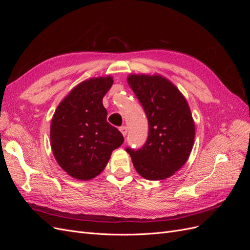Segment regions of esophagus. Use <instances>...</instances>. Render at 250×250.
<instances>
[{"label": "esophagus", "instance_id": "1", "mask_svg": "<svg viewBox=\"0 0 250 250\" xmlns=\"http://www.w3.org/2000/svg\"><path fill=\"white\" fill-rule=\"evenodd\" d=\"M120 131H121V133L123 134V137H126V134H127V127H126V126L120 127Z\"/></svg>", "mask_w": 250, "mask_h": 250}]
</instances>
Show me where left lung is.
<instances>
[{
  "label": "left lung",
  "mask_w": 250,
  "mask_h": 250,
  "mask_svg": "<svg viewBox=\"0 0 250 250\" xmlns=\"http://www.w3.org/2000/svg\"><path fill=\"white\" fill-rule=\"evenodd\" d=\"M127 82L146 112L149 132L141 149L126 151L144 178H168L187 163L194 145L190 106L179 89L162 75L130 74Z\"/></svg>",
  "instance_id": "left-lung-1"
}]
</instances>
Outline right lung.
I'll list each match as a JSON object with an SVG mask.
<instances>
[{"mask_svg":"<svg viewBox=\"0 0 250 250\" xmlns=\"http://www.w3.org/2000/svg\"><path fill=\"white\" fill-rule=\"evenodd\" d=\"M111 76L82 81L57 106L51 121V148L56 162L70 176L89 180L106 167L111 152L124 138L107 122L103 97Z\"/></svg>","mask_w":250,"mask_h":250,"instance_id":"obj_1","label":"right lung"}]
</instances>
